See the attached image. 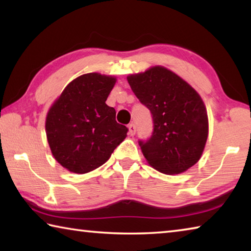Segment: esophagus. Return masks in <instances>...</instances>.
<instances>
[{
  "label": "esophagus",
  "mask_w": 251,
  "mask_h": 251,
  "mask_svg": "<svg viewBox=\"0 0 251 251\" xmlns=\"http://www.w3.org/2000/svg\"><path fill=\"white\" fill-rule=\"evenodd\" d=\"M128 129H129V135L130 136H134L136 134V125L135 124H129Z\"/></svg>",
  "instance_id": "esophagus-1"
}]
</instances>
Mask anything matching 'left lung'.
<instances>
[{"mask_svg": "<svg viewBox=\"0 0 251 251\" xmlns=\"http://www.w3.org/2000/svg\"><path fill=\"white\" fill-rule=\"evenodd\" d=\"M127 80L136 97L150 109L151 137L138 144L151 166L174 175L194 166L208 137V116L198 93L179 76L155 66Z\"/></svg>", "mask_w": 251, "mask_h": 251, "instance_id": "8db88e82", "label": "left lung"}]
</instances>
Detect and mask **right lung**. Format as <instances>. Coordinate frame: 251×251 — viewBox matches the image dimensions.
<instances>
[{"label": "right lung", "mask_w": 251, "mask_h": 251, "mask_svg": "<svg viewBox=\"0 0 251 251\" xmlns=\"http://www.w3.org/2000/svg\"><path fill=\"white\" fill-rule=\"evenodd\" d=\"M112 76L84 74L67 85L46 117V136L54 158L72 173L85 174L107 161L128 128L118 124L106 100Z\"/></svg>", "instance_id": "add662e5"}]
</instances>
